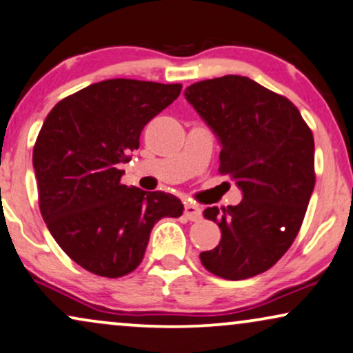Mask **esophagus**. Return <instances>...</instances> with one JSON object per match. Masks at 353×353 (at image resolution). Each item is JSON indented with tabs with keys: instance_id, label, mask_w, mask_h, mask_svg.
<instances>
[{
	"instance_id": "esophagus-1",
	"label": "esophagus",
	"mask_w": 353,
	"mask_h": 353,
	"mask_svg": "<svg viewBox=\"0 0 353 353\" xmlns=\"http://www.w3.org/2000/svg\"><path fill=\"white\" fill-rule=\"evenodd\" d=\"M184 214L187 219L190 221H199L201 218V210L196 205H192V203H187L184 206Z\"/></svg>"
}]
</instances>
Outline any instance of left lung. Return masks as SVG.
Listing matches in <instances>:
<instances>
[{
  "mask_svg": "<svg viewBox=\"0 0 353 353\" xmlns=\"http://www.w3.org/2000/svg\"><path fill=\"white\" fill-rule=\"evenodd\" d=\"M184 95L219 140V171L242 190L239 205L203 211L221 241L200 253L201 265L224 279L252 278L300 231L314 189L313 134L294 103L242 75L196 82Z\"/></svg>",
  "mask_w": 353,
  "mask_h": 353,
  "instance_id": "obj_1",
  "label": "left lung"
}]
</instances>
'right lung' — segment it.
<instances>
[{"label":"right lung","mask_w":353,"mask_h":353,"mask_svg":"<svg viewBox=\"0 0 353 353\" xmlns=\"http://www.w3.org/2000/svg\"><path fill=\"white\" fill-rule=\"evenodd\" d=\"M181 90V83L110 79L61 100L41 125L34 147L41 216L58 245L93 274L132 272L153 225L182 214L177 196L121 184L119 169Z\"/></svg>","instance_id":"obj_1"}]
</instances>
